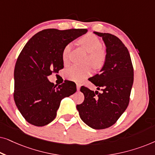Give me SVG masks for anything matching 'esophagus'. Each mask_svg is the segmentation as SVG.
<instances>
[{
	"instance_id": "1",
	"label": "esophagus",
	"mask_w": 155,
	"mask_h": 155,
	"mask_svg": "<svg viewBox=\"0 0 155 155\" xmlns=\"http://www.w3.org/2000/svg\"><path fill=\"white\" fill-rule=\"evenodd\" d=\"M80 83H76V87H77V90H80Z\"/></svg>"
}]
</instances>
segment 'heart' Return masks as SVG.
<instances>
[{"label":"heart","instance_id":"heart-1","mask_svg":"<svg viewBox=\"0 0 155 155\" xmlns=\"http://www.w3.org/2000/svg\"><path fill=\"white\" fill-rule=\"evenodd\" d=\"M80 44L85 48L89 52V56L87 61L90 62L94 68H100L105 63L107 58V54L102 49V44L96 36L86 35L80 38ZM72 44H68L65 46L63 50L62 58L64 63L68 62L71 53ZM92 72V68L90 64L84 65H73L68 68L65 71L66 77L69 80L74 81H80L87 76L90 75Z\"/></svg>","mask_w":155,"mask_h":155}]
</instances>
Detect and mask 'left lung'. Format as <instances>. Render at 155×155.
<instances>
[{"label": "left lung", "mask_w": 155, "mask_h": 155, "mask_svg": "<svg viewBox=\"0 0 155 155\" xmlns=\"http://www.w3.org/2000/svg\"><path fill=\"white\" fill-rule=\"evenodd\" d=\"M102 37L107 58L100 73L90 78L97 90L82 86L84 101L77 105L81 119L91 128L100 130L113 126L128 107L133 83V67L126 46L117 37L94 31Z\"/></svg>", "instance_id": "obj_1"}]
</instances>
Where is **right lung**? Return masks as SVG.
<instances>
[{
	"label": "right lung",
	"mask_w": 155,
	"mask_h": 155,
	"mask_svg": "<svg viewBox=\"0 0 155 155\" xmlns=\"http://www.w3.org/2000/svg\"><path fill=\"white\" fill-rule=\"evenodd\" d=\"M87 32L86 29H44L25 44L14 71V100L25 119L36 126L56 118L61 101L77 90L75 82L55 85L47 77L63 68L62 53L70 42Z\"/></svg>",
	"instance_id": "right-lung-1"
}]
</instances>
